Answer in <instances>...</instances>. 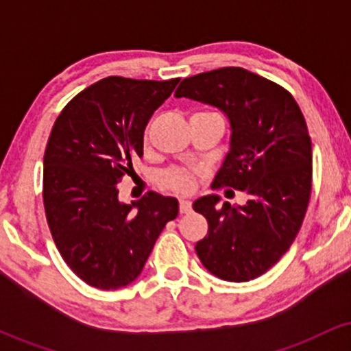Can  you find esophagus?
<instances>
[{
    "label": "esophagus",
    "mask_w": 351,
    "mask_h": 351,
    "mask_svg": "<svg viewBox=\"0 0 351 351\" xmlns=\"http://www.w3.org/2000/svg\"><path fill=\"white\" fill-rule=\"evenodd\" d=\"M191 211V201L188 199H180V213L181 215H186Z\"/></svg>",
    "instance_id": "obj_1"
}]
</instances>
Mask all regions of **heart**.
I'll list each match as a JSON object with an SVG mask.
<instances>
[{
    "label": "heart",
    "mask_w": 351,
    "mask_h": 351,
    "mask_svg": "<svg viewBox=\"0 0 351 351\" xmlns=\"http://www.w3.org/2000/svg\"><path fill=\"white\" fill-rule=\"evenodd\" d=\"M148 134H145L147 138ZM162 183L176 193H189L195 188V173L184 168H171L162 175Z\"/></svg>",
    "instance_id": "obj_1"
}]
</instances>
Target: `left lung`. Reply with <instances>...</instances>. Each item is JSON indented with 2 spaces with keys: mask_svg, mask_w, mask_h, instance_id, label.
Here are the masks:
<instances>
[{
  "mask_svg": "<svg viewBox=\"0 0 351 351\" xmlns=\"http://www.w3.org/2000/svg\"><path fill=\"white\" fill-rule=\"evenodd\" d=\"M175 97L226 114L231 142L213 188L229 186L249 196L244 206H217V195L195 201V211L208 221L196 254L219 279H256L289 251L307 213L312 142L300 107L279 84L243 67L183 79Z\"/></svg>",
  "mask_w": 351,
  "mask_h": 351,
  "instance_id": "1",
  "label": "left lung"
}]
</instances>
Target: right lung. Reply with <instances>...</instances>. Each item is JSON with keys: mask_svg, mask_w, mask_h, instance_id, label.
Wrapping results in <instances>:
<instances>
[{"mask_svg": "<svg viewBox=\"0 0 351 351\" xmlns=\"http://www.w3.org/2000/svg\"><path fill=\"white\" fill-rule=\"evenodd\" d=\"M178 82L112 75L79 92L56 119L44 153V209L62 259L92 287L134 282L178 216L176 198L148 191L125 204L117 189L143 156L148 120Z\"/></svg>", "mask_w": 351, "mask_h": 351, "instance_id": "add662e5", "label": "right lung"}]
</instances>
